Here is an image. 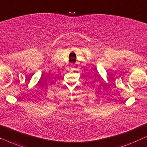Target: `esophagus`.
Here are the masks:
<instances>
[{
	"instance_id": "esophagus-1",
	"label": "esophagus",
	"mask_w": 147,
	"mask_h": 147,
	"mask_svg": "<svg viewBox=\"0 0 147 147\" xmlns=\"http://www.w3.org/2000/svg\"><path fill=\"white\" fill-rule=\"evenodd\" d=\"M75 67V65H74V64H71V67L73 68V67Z\"/></svg>"
}]
</instances>
